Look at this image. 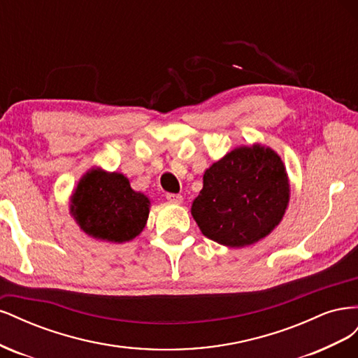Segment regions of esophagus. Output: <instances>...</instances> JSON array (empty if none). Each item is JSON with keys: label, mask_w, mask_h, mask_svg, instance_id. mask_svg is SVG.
<instances>
[{"label": "esophagus", "mask_w": 358, "mask_h": 358, "mask_svg": "<svg viewBox=\"0 0 358 358\" xmlns=\"http://www.w3.org/2000/svg\"><path fill=\"white\" fill-rule=\"evenodd\" d=\"M166 199L170 201V203H175V204H180L183 201V197L180 196V194H167Z\"/></svg>", "instance_id": "obj_1"}]
</instances>
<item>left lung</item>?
Masks as SVG:
<instances>
[{
	"mask_svg": "<svg viewBox=\"0 0 358 358\" xmlns=\"http://www.w3.org/2000/svg\"><path fill=\"white\" fill-rule=\"evenodd\" d=\"M288 201L282 159L273 149L257 143L233 149L204 171L191 215L208 239L243 248L273 231Z\"/></svg>",
	"mask_w": 358,
	"mask_h": 358,
	"instance_id": "obj_1",
	"label": "left lung"
}]
</instances>
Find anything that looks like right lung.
Segmentation results:
<instances>
[{"instance_id":"obj_1","label":"right lung","mask_w":358,"mask_h":358,"mask_svg":"<svg viewBox=\"0 0 358 358\" xmlns=\"http://www.w3.org/2000/svg\"><path fill=\"white\" fill-rule=\"evenodd\" d=\"M150 201L129 185L122 173L86 171L70 199V213L94 239L112 243L133 241L143 231Z\"/></svg>"}]
</instances>
